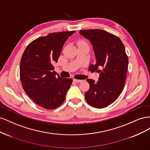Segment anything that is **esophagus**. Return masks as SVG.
I'll use <instances>...</instances> for the list:
<instances>
[{"instance_id": "1", "label": "esophagus", "mask_w": 150, "mask_h": 150, "mask_svg": "<svg viewBox=\"0 0 150 150\" xmlns=\"http://www.w3.org/2000/svg\"><path fill=\"white\" fill-rule=\"evenodd\" d=\"M73 81L76 83H80L81 81H83V80H80V79H74Z\"/></svg>"}]
</instances>
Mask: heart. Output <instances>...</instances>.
<instances>
[{
    "instance_id": "obj_1",
    "label": "heart",
    "mask_w": 150,
    "mask_h": 150,
    "mask_svg": "<svg viewBox=\"0 0 150 150\" xmlns=\"http://www.w3.org/2000/svg\"><path fill=\"white\" fill-rule=\"evenodd\" d=\"M79 43H83V44H86V41H84V40H81V41L79 42Z\"/></svg>"
}]
</instances>
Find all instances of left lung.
Masks as SVG:
<instances>
[{
    "mask_svg": "<svg viewBox=\"0 0 150 150\" xmlns=\"http://www.w3.org/2000/svg\"><path fill=\"white\" fill-rule=\"evenodd\" d=\"M79 33L93 46L96 62L89 70L100 73L98 82L87 79L89 89L85 93L86 100L93 107L106 108L118 98L125 84L128 57L124 44L117 36L104 30H81Z\"/></svg>",
    "mask_w": 150,
    "mask_h": 150,
    "instance_id": "1",
    "label": "left lung"
}]
</instances>
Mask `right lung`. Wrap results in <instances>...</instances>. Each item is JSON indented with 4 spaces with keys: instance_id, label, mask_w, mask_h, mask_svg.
Masks as SVG:
<instances>
[{
    "instance_id": "obj_1",
    "label": "right lung",
    "mask_w": 150,
    "mask_h": 150,
    "mask_svg": "<svg viewBox=\"0 0 150 150\" xmlns=\"http://www.w3.org/2000/svg\"><path fill=\"white\" fill-rule=\"evenodd\" d=\"M75 30L50 33L32 41L22 54L20 78L24 91L34 103L46 110L61 106L72 83L53 71L67 39Z\"/></svg>"
}]
</instances>
